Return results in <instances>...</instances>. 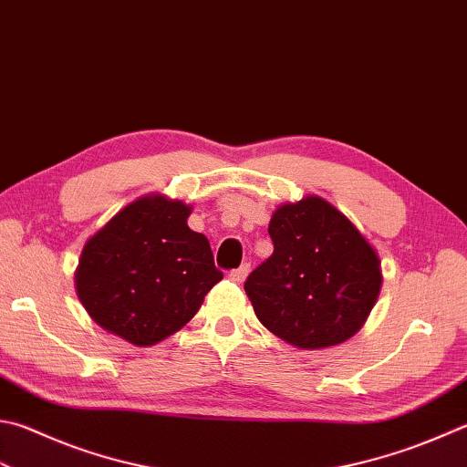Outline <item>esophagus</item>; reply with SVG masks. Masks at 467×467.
Returning a JSON list of instances; mask_svg holds the SVG:
<instances>
[{"instance_id": "obj_1", "label": "esophagus", "mask_w": 467, "mask_h": 467, "mask_svg": "<svg viewBox=\"0 0 467 467\" xmlns=\"http://www.w3.org/2000/svg\"><path fill=\"white\" fill-rule=\"evenodd\" d=\"M248 272H250V262H244L240 268H235V270L230 272V278L234 280V283H244V278L248 276Z\"/></svg>"}]
</instances>
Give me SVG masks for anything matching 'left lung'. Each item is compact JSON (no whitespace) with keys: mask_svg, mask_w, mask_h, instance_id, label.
<instances>
[{"mask_svg":"<svg viewBox=\"0 0 467 467\" xmlns=\"http://www.w3.org/2000/svg\"><path fill=\"white\" fill-rule=\"evenodd\" d=\"M272 256L245 278L260 323L303 349L346 341L380 293V260L356 225L319 197L272 215Z\"/></svg>","mask_w":467,"mask_h":467,"instance_id":"obj_1","label":"left lung"}]
</instances>
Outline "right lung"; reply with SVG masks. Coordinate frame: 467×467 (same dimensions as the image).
I'll return each mask as SVG.
<instances>
[{
  "label": "right lung",
  "instance_id": "1",
  "mask_svg": "<svg viewBox=\"0 0 467 467\" xmlns=\"http://www.w3.org/2000/svg\"><path fill=\"white\" fill-rule=\"evenodd\" d=\"M189 213L181 201L144 197L87 242L77 293L95 323L154 346L192 319L223 272L207 237L187 225Z\"/></svg>",
  "mask_w": 467,
  "mask_h": 467
}]
</instances>
